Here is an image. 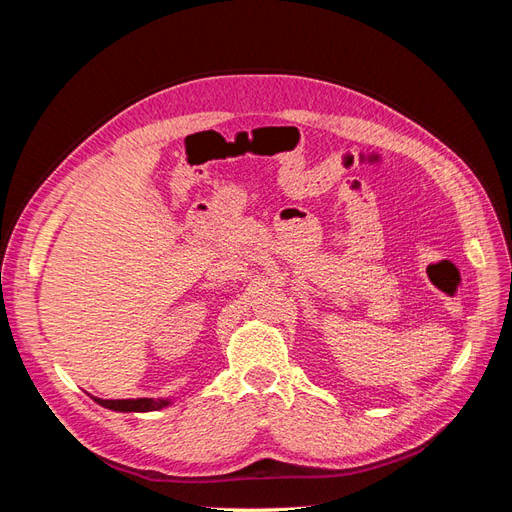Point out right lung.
<instances>
[{
  "mask_svg": "<svg viewBox=\"0 0 512 512\" xmlns=\"http://www.w3.org/2000/svg\"><path fill=\"white\" fill-rule=\"evenodd\" d=\"M100 406L119 410V412H149V410H160L168 406L166 399H98L94 397Z\"/></svg>",
  "mask_w": 512,
  "mask_h": 512,
  "instance_id": "obj_1",
  "label": "right lung"
}]
</instances>
